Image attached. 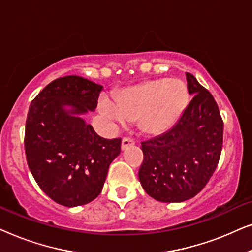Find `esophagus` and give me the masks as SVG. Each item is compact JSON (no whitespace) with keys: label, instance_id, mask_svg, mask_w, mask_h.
Returning <instances> with one entry per match:
<instances>
[{"label":"esophagus","instance_id":"34e87169","mask_svg":"<svg viewBox=\"0 0 252 252\" xmlns=\"http://www.w3.org/2000/svg\"><path fill=\"white\" fill-rule=\"evenodd\" d=\"M134 143H135V142H134V141L130 139V137H124L123 141H122V149L125 150L128 147L134 146Z\"/></svg>","mask_w":252,"mask_h":252}]
</instances>
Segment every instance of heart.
<instances>
[{
	"instance_id": "heart-1",
	"label": "heart",
	"mask_w": 252,
	"mask_h": 252,
	"mask_svg": "<svg viewBox=\"0 0 252 252\" xmlns=\"http://www.w3.org/2000/svg\"><path fill=\"white\" fill-rule=\"evenodd\" d=\"M189 102L185 82L178 79H158L126 88L116 99L103 95L98 110L105 118L118 125L139 120L140 129L159 135L172 128Z\"/></svg>"
}]
</instances>
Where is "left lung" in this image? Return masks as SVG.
<instances>
[{
    "mask_svg": "<svg viewBox=\"0 0 252 252\" xmlns=\"http://www.w3.org/2000/svg\"><path fill=\"white\" fill-rule=\"evenodd\" d=\"M192 95L170 130L141 142L144 159L139 171L142 188L164 203L184 202L205 187L218 165L223 123L211 93L186 73Z\"/></svg>",
    "mask_w": 252,
    "mask_h": 252,
    "instance_id": "left-lung-1",
    "label": "left lung"
}]
</instances>
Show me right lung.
<instances>
[{
  "label": "right lung",
  "mask_w": 252,
  "mask_h": 252,
  "mask_svg": "<svg viewBox=\"0 0 252 252\" xmlns=\"http://www.w3.org/2000/svg\"><path fill=\"white\" fill-rule=\"evenodd\" d=\"M103 86L78 75L51 81L30 105L25 154L31 173L46 195L73 208L102 191L122 139L96 134L82 116L95 111Z\"/></svg>",
  "instance_id": "obj_1"
}]
</instances>
